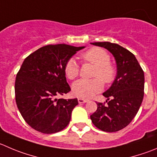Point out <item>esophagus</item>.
Listing matches in <instances>:
<instances>
[{"label": "esophagus", "mask_w": 157, "mask_h": 157, "mask_svg": "<svg viewBox=\"0 0 157 157\" xmlns=\"http://www.w3.org/2000/svg\"><path fill=\"white\" fill-rule=\"evenodd\" d=\"M78 103H80V104L86 103V102H88V100L84 99V98H78Z\"/></svg>", "instance_id": "esophagus-1"}]
</instances>
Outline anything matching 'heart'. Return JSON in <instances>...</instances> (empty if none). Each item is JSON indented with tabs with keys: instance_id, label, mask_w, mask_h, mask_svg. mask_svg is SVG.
I'll list each match as a JSON object with an SVG mask.
<instances>
[{
	"instance_id": "obj_1",
	"label": "heart",
	"mask_w": 157,
	"mask_h": 157,
	"mask_svg": "<svg viewBox=\"0 0 157 157\" xmlns=\"http://www.w3.org/2000/svg\"><path fill=\"white\" fill-rule=\"evenodd\" d=\"M82 59L95 66L93 77L90 80L79 79L72 85V93L80 98H90L103 89L105 84L113 82L116 78V68L110 63L108 52L99 48H92L82 55ZM65 73L69 79H74L79 74V66L75 60L70 59L65 63Z\"/></svg>"
}]
</instances>
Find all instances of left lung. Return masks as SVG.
<instances>
[{"label": "left lung", "mask_w": 157, "mask_h": 157, "mask_svg": "<svg viewBox=\"0 0 157 157\" xmlns=\"http://www.w3.org/2000/svg\"><path fill=\"white\" fill-rule=\"evenodd\" d=\"M91 44L112 53L117 72L109 89L102 93L108 105L98 102L90 118L98 129L117 132L128 126L140 109L144 95V72L135 55L125 48L108 41Z\"/></svg>", "instance_id": "left-lung-1"}]
</instances>
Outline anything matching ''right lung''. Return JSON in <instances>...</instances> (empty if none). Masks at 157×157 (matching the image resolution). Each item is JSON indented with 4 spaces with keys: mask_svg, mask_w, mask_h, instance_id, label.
<instances>
[{
    "mask_svg": "<svg viewBox=\"0 0 157 157\" xmlns=\"http://www.w3.org/2000/svg\"><path fill=\"white\" fill-rule=\"evenodd\" d=\"M85 48L65 44L40 48L25 59L16 76L15 100L25 122L42 133H55L69 123L77 98H58L71 91L65 63Z\"/></svg>",
    "mask_w": 157,
    "mask_h": 157,
    "instance_id": "right-lung-1",
    "label": "right lung"
}]
</instances>
